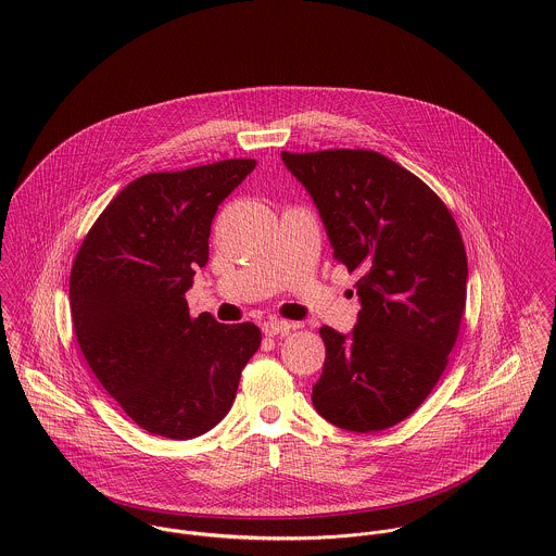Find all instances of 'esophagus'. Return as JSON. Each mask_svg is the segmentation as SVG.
I'll list each match as a JSON object with an SVG mask.
<instances>
[{"mask_svg":"<svg viewBox=\"0 0 556 556\" xmlns=\"http://www.w3.org/2000/svg\"><path fill=\"white\" fill-rule=\"evenodd\" d=\"M295 327V323L291 320H282V318H269L263 323V331L265 336H278V333H289Z\"/></svg>","mask_w":556,"mask_h":556,"instance_id":"34e87169","label":"esophagus"}]
</instances>
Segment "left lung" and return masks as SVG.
Listing matches in <instances>:
<instances>
[{
  "label": "left lung",
  "instance_id": "1",
  "mask_svg": "<svg viewBox=\"0 0 556 556\" xmlns=\"http://www.w3.org/2000/svg\"><path fill=\"white\" fill-rule=\"evenodd\" d=\"M282 162L313 197L333 258L359 276L353 331L320 327L313 404L351 432L392 428L432 392L460 331L469 267L456 220L379 152H282Z\"/></svg>",
  "mask_w": 556,
  "mask_h": 556
}]
</instances>
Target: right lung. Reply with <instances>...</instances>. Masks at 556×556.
Segmentation results:
<instances>
[{
	"mask_svg": "<svg viewBox=\"0 0 556 556\" xmlns=\"http://www.w3.org/2000/svg\"><path fill=\"white\" fill-rule=\"evenodd\" d=\"M256 160H220L130 181L83 239L71 271L80 351L143 430L186 441L231 408L261 344L254 323L190 317L186 291L210 258L218 205Z\"/></svg>",
	"mask_w": 556,
	"mask_h": 556,
	"instance_id": "add662e5",
	"label": "right lung"
}]
</instances>
